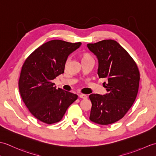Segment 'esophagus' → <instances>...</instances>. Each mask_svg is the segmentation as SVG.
<instances>
[{
  "label": "esophagus",
  "instance_id": "esophagus-1",
  "mask_svg": "<svg viewBox=\"0 0 156 156\" xmlns=\"http://www.w3.org/2000/svg\"><path fill=\"white\" fill-rule=\"evenodd\" d=\"M79 97L81 98H84V99H86L88 98V96L87 94H79Z\"/></svg>",
  "mask_w": 156,
  "mask_h": 156
}]
</instances>
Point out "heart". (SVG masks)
Returning a JSON list of instances; mask_svg holds the SVG:
<instances>
[{"label": "heart", "mask_w": 156, "mask_h": 156, "mask_svg": "<svg viewBox=\"0 0 156 156\" xmlns=\"http://www.w3.org/2000/svg\"><path fill=\"white\" fill-rule=\"evenodd\" d=\"M91 58H92V56H91V55H90V54H88V53L85 52V53H83V54H82V60H86V59H91ZM69 58H68L67 59V60H66V64H67L69 62Z\"/></svg>", "instance_id": "heart-1"}]
</instances>
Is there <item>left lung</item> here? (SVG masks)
<instances>
[{"mask_svg":"<svg viewBox=\"0 0 156 156\" xmlns=\"http://www.w3.org/2000/svg\"><path fill=\"white\" fill-rule=\"evenodd\" d=\"M98 60L99 78L107 93L92 94L90 120L100 125H109L124 117L136 98L140 74L136 63L122 46L107 39L87 44Z\"/></svg>","mask_w":156,"mask_h":156,"instance_id":"left-lung-1","label":"left lung"}]
</instances>
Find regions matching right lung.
<instances>
[{"mask_svg": "<svg viewBox=\"0 0 156 156\" xmlns=\"http://www.w3.org/2000/svg\"><path fill=\"white\" fill-rule=\"evenodd\" d=\"M51 40L37 48L22 66L19 89L23 101L34 117L51 125L62 120L77 94L56 89L52 80L64 72L68 55L81 45Z\"/></svg>", "mask_w": 156, "mask_h": 156, "instance_id": "obj_1", "label": "right lung"}]
</instances>
